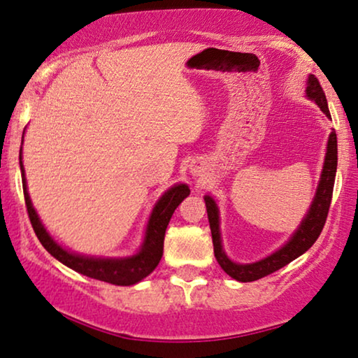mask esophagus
Here are the masks:
<instances>
[{
  "instance_id": "1",
  "label": "esophagus",
  "mask_w": 358,
  "mask_h": 358,
  "mask_svg": "<svg viewBox=\"0 0 358 358\" xmlns=\"http://www.w3.org/2000/svg\"><path fill=\"white\" fill-rule=\"evenodd\" d=\"M191 173H193V175H201V170L193 165V167H191Z\"/></svg>"
}]
</instances>
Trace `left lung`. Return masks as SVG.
<instances>
[{
    "mask_svg": "<svg viewBox=\"0 0 358 358\" xmlns=\"http://www.w3.org/2000/svg\"><path fill=\"white\" fill-rule=\"evenodd\" d=\"M306 97L318 105L321 112L324 113V117L331 120V113L328 108V102H326V95L321 89L313 74H310L306 79ZM336 170H337V138L336 131H331L328 138V145H326V155H324V164L323 170H321V177L318 181V188H316L315 198L311 201L308 213L305 214V217L301 219L299 225L289 240L280 246L279 250H275L274 253H271L266 258L255 261V263H235L231 261L227 253H225L222 246V236H220V219H219V208L213 196L206 194V209H208V219L210 225V234H213V243H214V255L217 263L220 264L225 273H227L231 279L238 282H253L258 280L264 275H268L274 271L284 268L285 264H289L290 261L299 258L311 248V245L318 240L321 230L324 227L326 217H328V210L331 206L332 198V188H334V178H336Z\"/></svg>",
    "mask_w": 358,
    "mask_h": 358,
    "instance_id": "obj_1",
    "label": "left lung"
}]
</instances>
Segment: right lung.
<instances>
[{
    "label": "right lung",
    "instance_id": "right-lung-1",
    "mask_svg": "<svg viewBox=\"0 0 358 358\" xmlns=\"http://www.w3.org/2000/svg\"><path fill=\"white\" fill-rule=\"evenodd\" d=\"M19 164H21L24 198H26L30 224H32L35 235H37L40 243L43 245V248L47 250L53 258H57L59 263L68 266V268L76 271V273L97 280L108 282V284L113 285H134L144 278H148V275L157 268L159 261L164 255V238L167 225L170 222V219H172L175 209L178 208V204L189 194L188 185L177 183L160 196L157 203L154 204L152 213L149 215L143 243H141L139 250L136 251L134 255L118 256V258L80 255L76 253V251H69L64 248V246L59 245L58 241L48 234V230L45 229L42 220H40L27 191L26 170H24L22 165V148L21 152H19Z\"/></svg>",
    "mask_w": 358,
    "mask_h": 358
}]
</instances>
